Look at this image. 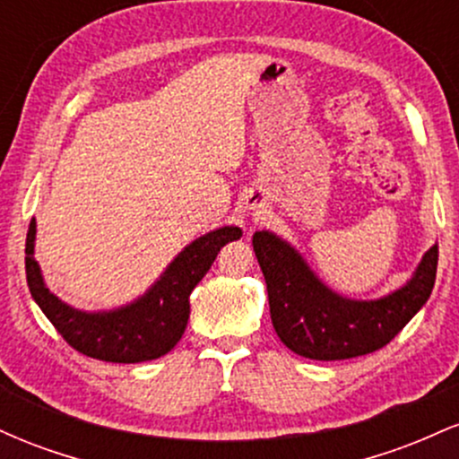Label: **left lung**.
<instances>
[{"instance_id": "1", "label": "left lung", "mask_w": 459, "mask_h": 459, "mask_svg": "<svg viewBox=\"0 0 459 459\" xmlns=\"http://www.w3.org/2000/svg\"><path fill=\"white\" fill-rule=\"evenodd\" d=\"M252 246L267 282L273 330L289 350L310 360H345L391 343L429 299L438 267L436 244L408 284L386 298L358 302L332 293L276 235L259 230Z\"/></svg>"}]
</instances>
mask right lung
Wrapping results in <instances>:
<instances>
[{"label":"right lung","instance_id":"obj_1","mask_svg":"<svg viewBox=\"0 0 459 459\" xmlns=\"http://www.w3.org/2000/svg\"><path fill=\"white\" fill-rule=\"evenodd\" d=\"M36 222L31 220L25 239V276L31 298L47 319L54 324L79 354L105 362H144L155 360L181 341L189 319V296L213 265L220 247L241 237V229H224L207 233L189 244L163 276L138 302L109 313H83L60 302L40 276L34 261Z\"/></svg>","mask_w":459,"mask_h":459}]
</instances>
